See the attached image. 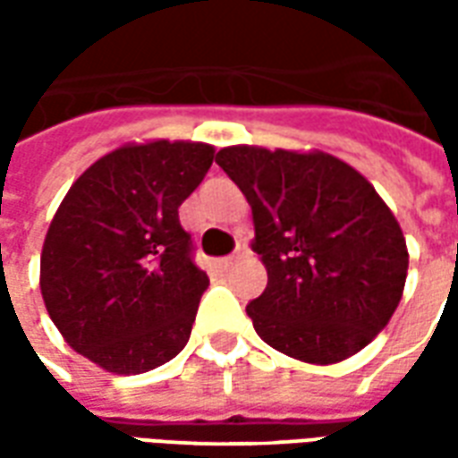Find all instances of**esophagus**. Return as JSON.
I'll return each instance as SVG.
<instances>
[{"instance_id":"1","label":"esophagus","mask_w":458,"mask_h":458,"mask_svg":"<svg viewBox=\"0 0 458 458\" xmlns=\"http://www.w3.org/2000/svg\"><path fill=\"white\" fill-rule=\"evenodd\" d=\"M242 255H248V245H245V240H240L238 248H235V252H233V255H228V258L220 259V267L230 269L233 265H235V262H238L240 258H242Z\"/></svg>"}]
</instances>
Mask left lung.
<instances>
[{"mask_svg": "<svg viewBox=\"0 0 458 458\" xmlns=\"http://www.w3.org/2000/svg\"><path fill=\"white\" fill-rule=\"evenodd\" d=\"M216 164L245 193L267 287L248 304L258 336L304 363H338L394 314L407 245L373 183L324 151L225 147Z\"/></svg>", "mask_w": 458, "mask_h": 458, "instance_id": "left-lung-1", "label": "left lung"}]
</instances>
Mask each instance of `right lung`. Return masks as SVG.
<instances>
[{
	"label": "right lung",
	"instance_id": "add662e5",
	"mask_svg": "<svg viewBox=\"0 0 458 458\" xmlns=\"http://www.w3.org/2000/svg\"><path fill=\"white\" fill-rule=\"evenodd\" d=\"M213 154L203 141L127 144L85 169L55 210L41 250L46 311L107 373H147L189 344L208 277L179 206Z\"/></svg>",
	"mask_w": 458,
	"mask_h": 458
}]
</instances>
